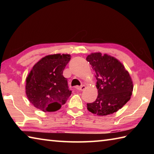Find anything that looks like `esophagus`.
<instances>
[{
	"mask_svg": "<svg viewBox=\"0 0 154 154\" xmlns=\"http://www.w3.org/2000/svg\"><path fill=\"white\" fill-rule=\"evenodd\" d=\"M75 88H76L77 90H81V91H83V90H84L85 89V86L84 85H81V86H76L75 87Z\"/></svg>",
	"mask_w": 154,
	"mask_h": 154,
	"instance_id": "esophagus-1",
	"label": "esophagus"
}]
</instances>
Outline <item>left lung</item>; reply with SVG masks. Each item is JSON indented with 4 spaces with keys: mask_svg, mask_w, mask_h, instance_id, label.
<instances>
[{
    "mask_svg": "<svg viewBox=\"0 0 154 154\" xmlns=\"http://www.w3.org/2000/svg\"><path fill=\"white\" fill-rule=\"evenodd\" d=\"M96 72L98 96L94 102L87 103L88 111L97 116L112 114L128 101L133 90L130 75L116 58L101 53L86 58Z\"/></svg>",
    "mask_w": 154,
    "mask_h": 154,
    "instance_id": "1",
    "label": "left lung"
}]
</instances>
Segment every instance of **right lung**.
<instances>
[{"instance_id": "1", "label": "right lung", "mask_w": 154, "mask_h": 154, "mask_svg": "<svg viewBox=\"0 0 154 154\" xmlns=\"http://www.w3.org/2000/svg\"><path fill=\"white\" fill-rule=\"evenodd\" d=\"M71 60L69 54H54L38 61L26 78V93L30 102L43 111H56L71 94L63 71Z\"/></svg>"}]
</instances>
